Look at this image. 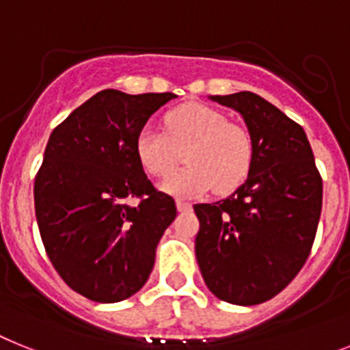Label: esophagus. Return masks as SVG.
I'll return each instance as SVG.
<instances>
[{
	"instance_id": "obj_1",
	"label": "esophagus",
	"mask_w": 350,
	"mask_h": 350,
	"mask_svg": "<svg viewBox=\"0 0 350 350\" xmlns=\"http://www.w3.org/2000/svg\"><path fill=\"white\" fill-rule=\"evenodd\" d=\"M176 206H178V211H190V210H192V204H190V202L181 201V199H178V201H176Z\"/></svg>"
}]
</instances>
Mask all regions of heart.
Listing matches in <instances>:
<instances>
[{
    "mask_svg": "<svg viewBox=\"0 0 350 350\" xmlns=\"http://www.w3.org/2000/svg\"><path fill=\"white\" fill-rule=\"evenodd\" d=\"M165 133L146 126L135 139V154L149 176L165 178L187 149L189 165L167 178L161 190L178 198H198L213 187L217 193L239 189L254 161V142L243 126L228 122L215 108L190 103L167 111Z\"/></svg>",
    "mask_w": 350,
    "mask_h": 350,
    "instance_id": "heart-1",
    "label": "heart"
}]
</instances>
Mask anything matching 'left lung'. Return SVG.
Masks as SVG:
<instances>
[{
  "label": "left lung",
  "mask_w": 350,
  "mask_h": 350,
  "mask_svg": "<svg viewBox=\"0 0 350 350\" xmlns=\"http://www.w3.org/2000/svg\"><path fill=\"white\" fill-rule=\"evenodd\" d=\"M242 116L254 142L247 180L231 196L196 204V258L220 301L254 306L290 283L310 256L322 180L297 122L254 92L210 96Z\"/></svg>",
  "instance_id": "1"
}]
</instances>
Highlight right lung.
Segmentation results:
<instances>
[{
	"label": "right lung",
	"mask_w": 350,
	"mask_h": 350,
	"mask_svg": "<svg viewBox=\"0 0 350 350\" xmlns=\"http://www.w3.org/2000/svg\"><path fill=\"white\" fill-rule=\"evenodd\" d=\"M174 98L101 90L49 137L33 187L37 224L62 280L90 301L139 292L176 219L174 199L152 187L135 154L139 131Z\"/></svg>",
	"instance_id": "obj_1"
}]
</instances>
